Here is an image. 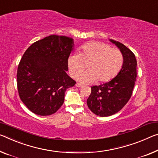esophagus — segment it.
<instances>
[{
  "instance_id": "obj_1",
  "label": "esophagus",
  "mask_w": 158,
  "mask_h": 158,
  "mask_svg": "<svg viewBox=\"0 0 158 158\" xmlns=\"http://www.w3.org/2000/svg\"><path fill=\"white\" fill-rule=\"evenodd\" d=\"M76 86L77 87H82V85L81 84V83H76Z\"/></svg>"
}]
</instances>
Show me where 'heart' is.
Returning a JSON list of instances; mask_svg holds the SVG:
<instances>
[{"label": "heart", "instance_id": "1", "mask_svg": "<svg viewBox=\"0 0 158 158\" xmlns=\"http://www.w3.org/2000/svg\"><path fill=\"white\" fill-rule=\"evenodd\" d=\"M123 56L119 49L111 47L100 42L85 44L79 54H73L68 59V68L71 76L76 78L89 64V71L80 75L77 81L89 84L98 81H110L120 71L123 65Z\"/></svg>", "mask_w": 158, "mask_h": 158}]
</instances>
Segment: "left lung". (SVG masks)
<instances>
[{"instance_id": "left-lung-1", "label": "left lung", "mask_w": 158, "mask_h": 158, "mask_svg": "<svg viewBox=\"0 0 158 158\" xmlns=\"http://www.w3.org/2000/svg\"><path fill=\"white\" fill-rule=\"evenodd\" d=\"M110 41L122 53V68L110 82L92 86L91 94L87 99L89 110L102 117L114 114L127 104L132 95L137 77V61L134 54L123 44L113 40Z\"/></svg>"}]
</instances>
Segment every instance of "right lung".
Instances as JSON below:
<instances>
[{
    "label": "right lung",
    "instance_id": "add662e5",
    "mask_svg": "<svg viewBox=\"0 0 158 158\" xmlns=\"http://www.w3.org/2000/svg\"><path fill=\"white\" fill-rule=\"evenodd\" d=\"M73 46L72 38L53 35L33 43L23 54L17 72L18 93L33 113L56 112L64 104L65 90L76 83L66 73Z\"/></svg>",
    "mask_w": 158,
    "mask_h": 158
}]
</instances>
